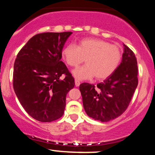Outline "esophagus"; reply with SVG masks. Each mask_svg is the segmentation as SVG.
Wrapping results in <instances>:
<instances>
[{
    "mask_svg": "<svg viewBox=\"0 0 155 155\" xmlns=\"http://www.w3.org/2000/svg\"><path fill=\"white\" fill-rule=\"evenodd\" d=\"M80 84H81V83H80V81H79V80L75 79V84H76V87H79L80 85Z\"/></svg>",
    "mask_w": 155,
    "mask_h": 155,
    "instance_id": "obj_1",
    "label": "esophagus"
}]
</instances>
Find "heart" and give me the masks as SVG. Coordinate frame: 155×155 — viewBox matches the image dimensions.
<instances>
[{
    "instance_id": "b5f03b06",
    "label": "heart",
    "mask_w": 155,
    "mask_h": 155,
    "mask_svg": "<svg viewBox=\"0 0 155 155\" xmlns=\"http://www.w3.org/2000/svg\"><path fill=\"white\" fill-rule=\"evenodd\" d=\"M63 57L71 67L76 68L84 61L86 65L76 68L73 74L79 80L107 79L121 63L122 52L120 47L100 38L81 39L77 47L68 44L63 49Z\"/></svg>"
}]
</instances>
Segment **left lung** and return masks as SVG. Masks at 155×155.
Masks as SVG:
<instances>
[{
  "label": "left lung",
  "mask_w": 155,
  "mask_h": 155,
  "mask_svg": "<svg viewBox=\"0 0 155 155\" xmlns=\"http://www.w3.org/2000/svg\"><path fill=\"white\" fill-rule=\"evenodd\" d=\"M122 63L104 82L97 86L80 84L83 106L87 114L101 122L121 116L128 107L138 85V65L134 52L124 44Z\"/></svg>",
  "instance_id": "obj_1"
}]
</instances>
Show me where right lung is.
I'll list each match as a JSON object with an SVG mask.
<instances>
[{
	"label": "right lung",
	"instance_id": "add662e5",
	"mask_svg": "<svg viewBox=\"0 0 155 155\" xmlns=\"http://www.w3.org/2000/svg\"><path fill=\"white\" fill-rule=\"evenodd\" d=\"M71 33H38L17 55L14 90L27 113L39 122H50L63 116L68 92L75 85L61 60L64 44Z\"/></svg>",
	"mask_w": 155,
	"mask_h": 155
}]
</instances>
